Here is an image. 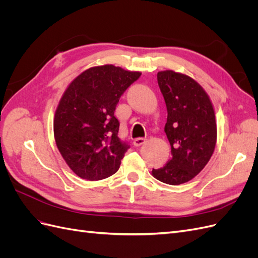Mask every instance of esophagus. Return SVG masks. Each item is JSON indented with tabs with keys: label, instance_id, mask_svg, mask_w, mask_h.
Instances as JSON below:
<instances>
[{
	"label": "esophagus",
	"instance_id": "obj_1",
	"mask_svg": "<svg viewBox=\"0 0 258 258\" xmlns=\"http://www.w3.org/2000/svg\"><path fill=\"white\" fill-rule=\"evenodd\" d=\"M146 142V139L145 138H138L134 140V145L135 146H141Z\"/></svg>",
	"mask_w": 258,
	"mask_h": 258
}]
</instances>
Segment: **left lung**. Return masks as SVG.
Masks as SVG:
<instances>
[{
  "label": "left lung",
  "mask_w": 258,
  "mask_h": 258,
  "mask_svg": "<svg viewBox=\"0 0 258 258\" xmlns=\"http://www.w3.org/2000/svg\"><path fill=\"white\" fill-rule=\"evenodd\" d=\"M168 117L165 132L172 158L152 174L158 181L179 185L206 167L216 143L215 113L209 96L191 77L174 71L157 73Z\"/></svg>",
  "instance_id": "obj_1"
}]
</instances>
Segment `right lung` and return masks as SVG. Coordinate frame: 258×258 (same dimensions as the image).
Here are the masks:
<instances>
[{"label":"right lung","mask_w":258,"mask_h":258,"mask_svg":"<svg viewBox=\"0 0 258 258\" xmlns=\"http://www.w3.org/2000/svg\"><path fill=\"white\" fill-rule=\"evenodd\" d=\"M140 76L106 64L86 70L69 85L54 114L53 134L76 175L99 181L118 171L130 146L118 138L114 112L122 93Z\"/></svg>","instance_id":"1"}]
</instances>
